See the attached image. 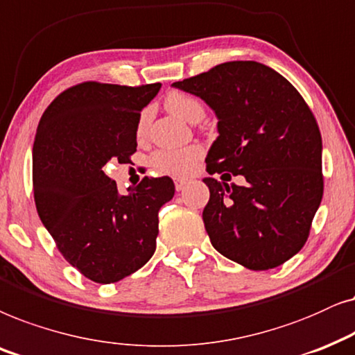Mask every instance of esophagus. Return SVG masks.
Returning a JSON list of instances; mask_svg holds the SVG:
<instances>
[{"instance_id":"esophagus-1","label":"esophagus","mask_w":355,"mask_h":355,"mask_svg":"<svg viewBox=\"0 0 355 355\" xmlns=\"http://www.w3.org/2000/svg\"><path fill=\"white\" fill-rule=\"evenodd\" d=\"M173 182H175V188H177V191H182L188 183V180H185V178H175Z\"/></svg>"}]
</instances>
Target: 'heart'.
I'll return each instance as SVG.
<instances>
[{"mask_svg": "<svg viewBox=\"0 0 355 355\" xmlns=\"http://www.w3.org/2000/svg\"><path fill=\"white\" fill-rule=\"evenodd\" d=\"M167 108L175 116L182 118L185 121H191L193 118H202V105L195 97L187 96L182 92H173L167 97ZM146 126V116L141 118L139 131H143ZM202 155L201 148L198 146H188L182 149H159L155 150L150 157V165L155 172L170 177H187L195 172L198 162Z\"/></svg>", "mask_w": 355, "mask_h": 355, "instance_id": "obj_1", "label": "heart"}]
</instances>
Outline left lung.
<instances>
[{
  "label": "left lung",
  "mask_w": 355,
  "mask_h": 355,
  "mask_svg": "<svg viewBox=\"0 0 355 355\" xmlns=\"http://www.w3.org/2000/svg\"><path fill=\"white\" fill-rule=\"evenodd\" d=\"M172 86L216 113L219 136L206 155L207 173L247 180L229 187L202 178L212 247L253 271L281 266L305 245L323 198L313 113L284 76L257 61H227Z\"/></svg>",
  "instance_id": "left-lung-1"
}]
</instances>
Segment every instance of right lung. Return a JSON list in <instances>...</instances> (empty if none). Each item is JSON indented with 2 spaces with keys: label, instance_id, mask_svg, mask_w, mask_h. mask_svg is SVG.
<instances>
[{
  "label": "right lung",
  "instance_id": "right-lung-1",
  "mask_svg": "<svg viewBox=\"0 0 355 355\" xmlns=\"http://www.w3.org/2000/svg\"><path fill=\"white\" fill-rule=\"evenodd\" d=\"M160 86L78 84L50 103L37 128V212L66 261L98 284L121 281L149 261L159 209L175 195L168 177H144L128 195H120L103 172L110 160L130 162L141 110Z\"/></svg>",
  "mask_w": 355,
  "mask_h": 355
}]
</instances>
